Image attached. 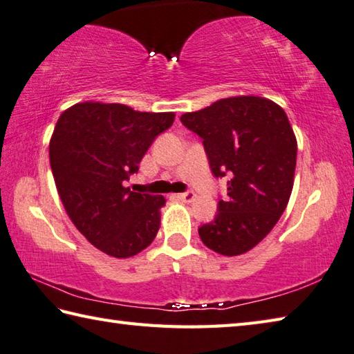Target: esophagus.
<instances>
[{
    "instance_id": "34e87169",
    "label": "esophagus",
    "mask_w": 354,
    "mask_h": 354,
    "mask_svg": "<svg viewBox=\"0 0 354 354\" xmlns=\"http://www.w3.org/2000/svg\"><path fill=\"white\" fill-rule=\"evenodd\" d=\"M180 200H182V202H186V203H189V202H194L196 200V194L192 191H186V192H182V194H178L177 196Z\"/></svg>"
}]
</instances>
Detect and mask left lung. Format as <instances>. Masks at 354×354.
<instances>
[{
    "mask_svg": "<svg viewBox=\"0 0 354 354\" xmlns=\"http://www.w3.org/2000/svg\"><path fill=\"white\" fill-rule=\"evenodd\" d=\"M180 120L203 140L212 174L230 177L228 197L198 236L218 254H243L270 234L288 205L297 157L288 117L268 98L240 95Z\"/></svg>",
    "mask_w": 354,
    "mask_h": 354,
    "instance_id": "obj_1",
    "label": "left lung"
}]
</instances>
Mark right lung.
<instances>
[{
    "instance_id": "obj_1",
    "label": "right lung",
    "mask_w": 354,
    "mask_h": 354,
    "mask_svg": "<svg viewBox=\"0 0 354 354\" xmlns=\"http://www.w3.org/2000/svg\"><path fill=\"white\" fill-rule=\"evenodd\" d=\"M174 112H140L118 103H77L59 115L49 143L58 196L77 230L104 254L126 259L152 243L163 196L124 186Z\"/></svg>"
}]
</instances>
